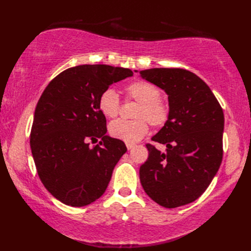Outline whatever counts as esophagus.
<instances>
[{"label":"esophagus","mask_w":251,"mask_h":251,"mask_svg":"<svg viewBox=\"0 0 251 251\" xmlns=\"http://www.w3.org/2000/svg\"><path fill=\"white\" fill-rule=\"evenodd\" d=\"M126 147H127V150H131V149L135 147V145H132V143H126Z\"/></svg>","instance_id":"obj_1"}]
</instances>
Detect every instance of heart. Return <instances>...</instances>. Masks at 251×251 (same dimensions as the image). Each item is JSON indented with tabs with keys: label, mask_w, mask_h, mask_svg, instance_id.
<instances>
[{
	"label": "heart",
	"mask_w": 251,
	"mask_h": 251,
	"mask_svg": "<svg viewBox=\"0 0 251 251\" xmlns=\"http://www.w3.org/2000/svg\"><path fill=\"white\" fill-rule=\"evenodd\" d=\"M126 97L138 102L134 121L119 120L111 123L109 131L111 136L127 143L140 141L149 131L148 122L154 127H161L168 121L169 108L159 98V89L149 82L136 81L125 87ZM99 110L108 119H114L120 112V98L115 90L105 89L100 95Z\"/></svg>",
	"instance_id": "1"
}]
</instances>
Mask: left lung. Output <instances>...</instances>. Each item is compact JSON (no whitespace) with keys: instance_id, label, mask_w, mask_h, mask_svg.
Wrapping results in <instances>:
<instances>
[{"instance_id":"left-lung-1","label":"left lung","mask_w":251,"mask_h":251,"mask_svg":"<svg viewBox=\"0 0 251 251\" xmlns=\"http://www.w3.org/2000/svg\"><path fill=\"white\" fill-rule=\"evenodd\" d=\"M140 76L162 88L169 104L168 121L152 137L166 151L148 143L141 185L165 208L190 204L204 193L221 165L222 108L208 85L184 69L153 68L140 71Z\"/></svg>"}]
</instances>
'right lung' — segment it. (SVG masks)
Returning <instances> with one entry per match:
<instances>
[{"label": "right lung", "mask_w": 251, "mask_h": 251, "mask_svg": "<svg viewBox=\"0 0 251 251\" xmlns=\"http://www.w3.org/2000/svg\"><path fill=\"white\" fill-rule=\"evenodd\" d=\"M132 74L106 65L76 66L58 74L42 94L31 128L32 156L42 183L63 204L89 205L108 188L127 148L105 135L98 101L110 85Z\"/></svg>", "instance_id": "add662e5"}]
</instances>
